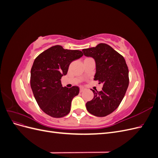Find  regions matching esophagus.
Here are the masks:
<instances>
[{"label":"esophagus","mask_w":158,"mask_h":158,"mask_svg":"<svg viewBox=\"0 0 158 158\" xmlns=\"http://www.w3.org/2000/svg\"><path fill=\"white\" fill-rule=\"evenodd\" d=\"M84 90H85V89H84V88H80V92H83Z\"/></svg>","instance_id":"obj_1"}]
</instances>
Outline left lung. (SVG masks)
I'll return each instance as SVG.
<instances>
[{"label": "left lung", "mask_w": 158, "mask_h": 158, "mask_svg": "<svg viewBox=\"0 0 158 158\" xmlns=\"http://www.w3.org/2000/svg\"><path fill=\"white\" fill-rule=\"evenodd\" d=\"M85 56L95 62L94 80L103 84L100 92L92 89L94 98L85 104L88 111L96 117H105L115 110L125 96L129 84L128 69L124 57L106 44L82 50Z\"/></svg>", "instance_id": "left-lung-1"}]
</instances>
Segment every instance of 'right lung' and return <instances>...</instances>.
Returning <instances> with one entry per match:
<instances>
[{
	"mask_svg": "<svg viewBox=\"0 0 158 158\" xmlns=\"http://www.w3.org/2000/svg\"><path fill=\"white\" fill-rule=\"evenodd\" d=\"M82 56L81 51L55 45L41 52L33 62L31 88L38 106L48 115L60 118L69 113L72 100L78 95L79 88H64L60 80L67 74L72 62Z\"/></svg>",
	"mask_w": 158,
	"mask_h": 158,
	"instance_id": "1",
	"label": "right lung"
}]
</instances>
